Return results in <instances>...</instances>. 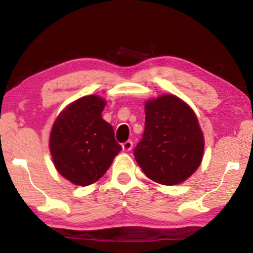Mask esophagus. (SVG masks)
<instances>
[{"label":"esophagus","instance_id":"esophagus-1","mask_svg":"<svg viewBox=\"0 0 253 253\" xmlns=\"http://www.w3.org/2000/svg\"><path fill=\"white\" fill-rule=\"evenodd\" d=\"M132 145H133V143L131 140H126V143H123L122 144V148H123V151H126V152H129V151H131V148H132Z\"/></svg>","mask_w":253,"mask_h":253}]
</instances>
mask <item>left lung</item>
I'll return each mask as SVG.
<instances>
[{
	"mask_svg": "<svg viewBox=\"0 0 253 253\" xmlns=\"http://www.w3.org/2000/svg\"><path fill=\"white\" fill-rule=\"evenodd\" d=\"M145 131L134 159L152 181L176 185L202 164L204 134L198 119L178 96L165 94L145 103Z\"/></svg>",
	"mask_w": 253,
	"mask_h": 253,
	"instance_id": "obj_1",
	"label": "left lung"
}]
</instances>
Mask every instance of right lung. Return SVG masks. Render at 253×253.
Returning a JSON list of instances; mask_svg holds the SVG:
<instances>
[{
  "mask_svg": "<svg viewBox=\"0 0 253 253\" xmlns=\"http://www.w3.org/2000/svg\"><path fill=\"white\" fill-rule=\"evenodd\" d=\"M106 100L86 95L71 102L56 117L49 150L56 170L72 184H93L110 167L122 146L113 126L102 119Z\"/></svg>",
  "mask_w": 253,
  "mask_h": 253,
  "instance_id": "add662e5",
  "label": "right lung"
}]
</instances>
